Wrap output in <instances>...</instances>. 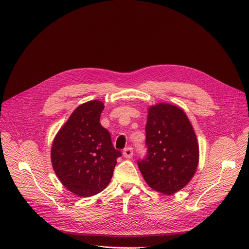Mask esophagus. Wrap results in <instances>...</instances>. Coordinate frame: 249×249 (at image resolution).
I'll return each instance as SVG.
<instances>
[{"mask_svg":"<svg viewBox=\"0 0 249 249\" xmlns=\"http://www.w3.org/2000/svg\"><path fill=\"white\" fill-rule=\"evenodd\" d=\"M133 149L131 148V147H128V148H126L124 151H123V156H124V158L125 159H130V158H132V156H133Z\"/></svg>","mask_w":249,"mask_h":249,"instance_id":"obj_1","label":"esophagus"}]
</instances>
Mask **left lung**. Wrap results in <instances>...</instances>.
Instances as JSON below:
<instances>
[{"label":"left lung","mask_w":249,"mask_h":249,"mask_svg":"<svg viewBox=\"0 0 249 249\" xmlns=\"http://www.w3.org/2000/svg\"><path fill=\"white\" fill-rule=\"evenodd\" d=\"M146 146L147 156L138 166L150 187L171 195L187 185L198 166L199 147L182 109L167 103L151 106Z\"/></svg>","instance_id":"1"}]
</instances>
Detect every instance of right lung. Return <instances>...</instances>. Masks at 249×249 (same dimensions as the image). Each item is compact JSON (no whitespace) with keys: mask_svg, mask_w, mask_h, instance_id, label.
<instances>
[{"mask_svg":"<svg viewBox=\"0 0 249 249\" xmlns=\"http://www.w3.org/2000/svg\"><path fill=\"white\" fill-rule=\"evenodd\" d=\"M104 104L91 100L81 104L56 135L51 149L53 169L71 192L89 197L111 180L117 158L107 129L99 123Z\"/></svg>","mask_w":249,"mask_h":249,"instance_id":"add662e5","label":"right lung"}]
</instances>
